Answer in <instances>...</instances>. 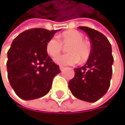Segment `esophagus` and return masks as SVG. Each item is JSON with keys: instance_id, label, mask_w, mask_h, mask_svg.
I'll use <instances>...</instances> for the list:
<instances>
[{"instance_id": "1", "label": "esophagus", "mask_w": 125, "mask_h": 125, "mask_svg": "<svg viewBox=\"0 0 125 125\" xmlns=\"http://www.w3.org/2000/svg\"><path fill=\"white\" fill-rule=\"evenodd\" d=\"M59 69H60V70H61V71H63L64 70H65V67L62 66H59Z\"/></svg>"}]
</instances>
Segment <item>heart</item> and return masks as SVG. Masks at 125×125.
I'll return each instance as SVG.
<instances>
[{"instance_id":"b5f03b06","label":"heart","mask_w":125,"mask_h":125,"mask_svg":"<svg viewBox=\"0 0 125 125\" xmlns=\"http://www.w3.org/2000/svg\"><path fill=\"white\" fill-rule=\"evenodd\" d=\"M56 38L50 39L46 43V52L51 57L55 58L62 52L63 45H69L67 47L69 53L59 56L55 61L59 65H73L79 61L84 62L87 60L90 54V45L83 41V36L76 30H68L62 32Z\"/></svg>"}]
</instances>
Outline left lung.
Segmentation results:
<instances>
[{"label":"left lung","mask_w":125,"mask_h":125,"mask_svg":"<svg viewBox=\"0 0 125 125\" xmlns=\"http://www.w3.org/2000/svg\"><path fill=\"white\" fill-rule=\"evenodd\" d=\"M87 34L91 50L83 66L75 69V76L69 88L75 97L86 102H96L109 89L114 58L110 42L102 33L88 27H79Z\"/></svg>","instance_id":"left-lung-1"}]
</instances>
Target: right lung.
<instances>
[{"mask_svg": "<svg viewBox=\"0 0 125 125\" xmlns=\"http://www.w3.org/2000/svg\"><path fill=\"white\" fill-rule=\"evenodd\" d=\"M56 31L31 28L21 32L12 42L8 52V77L20 98L28 101L46 95L53 78L60 73L59 66L52 62L45 49Z\"/></svg>", "mask_w": 125, "mask_h": 125, "instance_id": "add662e5", "label": "right lung"}]
</instances>
